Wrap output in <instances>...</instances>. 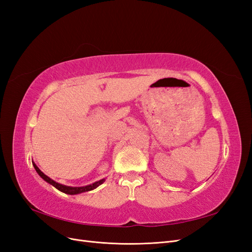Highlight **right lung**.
Returning a JSON list of instances; mask_svg holds the SVG:
<instances>
[{
	"label": "right lung",
	"mask_w": 252,
	"mask_h": 252,
	"mask_svg": "<svg viewBox=\"0 0 252 252\" xmlns=\"http://www.w3.org/2000/svg\"><path fill=\"white\" fill-rule=\"evenodd\" d=\"M32 165L34 167L35 171L37 172V174L40 175V177L45 181L47 182L48 184L52 185L53 187H56L58 190H60V191H62L66 194H71V195H74V194H79V193H83V192H87V191H91V190L95 189L96 187H98L100 185H102L103 183L105 182V179H102L100 181H96L94 183H93V184H89V185H86V186H82V187H72V186H66V185H63V184H60V183L53 181L52 179H50L49 177H47L46 174L43 173L39 167H37L34 162H32Z\"/></svg>",
	"instance_id": "1"
}]
</instances>
